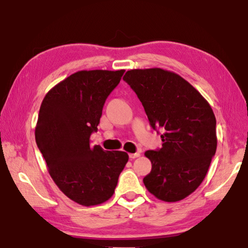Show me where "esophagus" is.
Masks as SVG:
<instances>
[{"label": "esophagus", "instance_id": "esophagus-1", "mask_svg": "<svg viewBox=\"0 0 248 248\" xmlns=\"http://www.w3.org/2000/svg\"><path fill=\"white\" fill-rule=\"evenodd\" d=\"M140 156V153H131V154H129V157L131 158V159H133V158H137V157H139Z\"/></svg>", "mask_w": 248, "mask_h": 248}]
</instances>
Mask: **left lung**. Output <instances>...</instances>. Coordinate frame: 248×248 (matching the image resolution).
<instances>
[{"label":"left lung","mask_w":248,"mask_h":248,"mask_svg":"<svg viewBox=\"0 0 248 248\" xmlns=\"http://www.w3.org/2000/svg\"><path fill=\"white\" fill-rule=\"evenodd\" d=\"M150 124L163 128L162 148L144 153L152 170L143 178L157 199L176 202L202 183L217 151V121L209 103L180 75L159 68L127 71Z\"/></svg>","instance_id":"left-lung-1"}]
</instances>
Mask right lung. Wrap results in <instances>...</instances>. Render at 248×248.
Instances as JSON below:
<instances>
[{
    "label": "right lung",
    "instance_id": "obj_1",
    "mask_svg": "<svg viewBox=\"0 0 248 248\" xmlns=\"http://www.w3.org/2000/svg\"><path fill=\"white\" fill-rule=\"evenodd\" d=\"M124 70L78 71L52 87L41 103L36 143L63 194L85 207L114 195L129 155L91 145L104 104Z\"/></svg>",
    "mask_w": 248,
    "mask_h": 248
}]
</instances>
